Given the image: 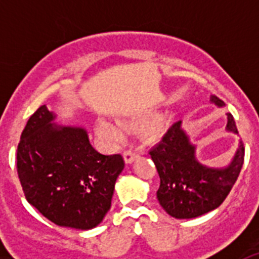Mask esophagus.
Wrapping results in <instances>:
<instances>
[{
    "instance_id": "1",
    "label": "esophagus",
    "mask_w": 259,
    "mask_h": 259,
    "mask_svg": "<svg viewBox=\"0 0 259 259\" xmlns=\"http://www.w3.org/2000/svg\"><path fill=\"white\" fill-rule=\"evenodd\" d=\"M123 157H124L125 163L131 164L132 162H135V159L139 157V154H137L136 152H134V150H127V152L123 153Z\"/></svg>"
}]
</instances>
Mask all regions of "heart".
Instances as JSON below:
<instances>
[{"label":"heart","mask_w":259,"mask_h":259,"mask_svg":"<svg viewBox=\"0 0 259 259\" xmlns=\"http://www.w3.org/2000/svg\"><path fill=\"white\" fill-rule=\"evenodd\" d=\"M146 119V116L139 119L132 124H139V123L144 122ZM131 124V123H130ZM167 125H168V119H167L166 115L157 116L144 128V137H145L148 141H157L159 140L162 136H163L164 131H166ZM97 134L98 136H101L104 140L109 141V143H118L123 139L124 136V131L120 125L115 124V123H111L106 119H100L97 122Z\"/></svg>","instance_id":"heart-1"}]
</instances>
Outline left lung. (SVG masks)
Segmentation results:
<instances>
[{"instance_id":"8db88e82","label":"left lung","mask_w":259,"mask_h":259,"mask_svg":"<svg viewBox=\"0 0 259 259\" xmlns=\"http://www.w3.org/2000/svg\"><path fill=\"white\" fill-rule=\"evenodd\" d=\"M210 102L217 107L224 106L215 96L210 97ZM226 130L239 134L230 113ZM149 154L161 179L157 192L159 205L176 219L197 218L217 209L232 189L244 163L241 141L228 166L215 168L200 163L196 158V145L183 130L182 120L168 128Z\"/></svg>"}]
</instances>
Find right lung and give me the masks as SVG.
Returning <instances> with one entry per match:
<instances>
[{
	"label": "right lung",
	"mask_w": 259,
	"mask_h": 259,
	"mask_svg": "<svg viewBox=\"0 0 259 259\" xmlns=\"http://www.w3.org/2000/svg\"><path fill=\"white\" fill-rule=\"evenodd\" d=\"M56 118L47 105L29 116L17 152L20 184L27 201L50 222L92 230L110 210L124 161L98 153L84 127L57 124Z\"/></svg>",
	"instance_id": "1"
}]
</instances>
